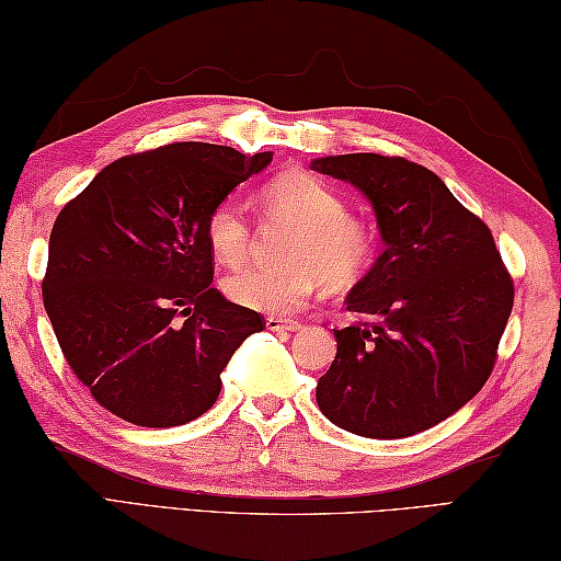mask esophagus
Returning a JSON list of instances; mask_svg holds the SVG:
<instances>
[{
	"instance_id": "obj_1",
	"label": "esophagus",
	"mask_w": 561,
	"mask_h": 561,
	"mask_svg": "<svg viewBox=\"0 0 561 561\" xmlns=\"http://www.w3.org/2000/svg\"><path fill=\"white\" fill-rule=\"evenodd\" d=\"M266 327L271 332H298L302 324L295 320H283V317H266Z\"/></svg>"
}]
</instances>
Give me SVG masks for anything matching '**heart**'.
Returning <instances> with one entry per match:
<instances>
[{
  "label": "heart",
  "instance_id": "heart-1",
  "mask_svg": "<svg viewBox=\"0 0 561 561\" xmlns=\"http://www.w3.org/2000/svg\"><path fill=\"white\" fill-rule=\"evenodd\" d=\"M263 205L273 219L298 227L288 249L290 268L251 266L231 273L225 290L247 310L290 314L310 300L324 278L344 288L364 276L374 263L376 234L366 221L348 217L342 195L310 173H288L263 187ZM205 239L215 259L239 266L251 253L253 227L241 199L221 197L207 213Z\"/></svg>",
  "mask_w": 561,
  "mask_h": 561
}]
</instances>
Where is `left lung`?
I'll return each instance as SVG.
<instances>
[{
  "label": "left lung",
  "instance_id": "8db88e82",
  "mask_svg": "<svg viewBox=\"0 0 561 561\" xmlns=\"http://www.w3.org/2000/svg\"><path fill=\"white\" fill-rule=\"evenodd\" d=\"M371 199L386 251L346 295L364 320L334 330L317 405L336 427L400 439L435 427L489 380L513 310L491 229L439 178L400 156L312 161Z\"/></svg>",
  "mask_w": 561,
  "mask_h": 561
}]
</instances>
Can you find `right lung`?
I'll list each match as a JSON object with an SVG mask.
<instances>
[{
    "label": "right lung",
    "instance_id": "1",
    "mask_svg": "<svg viewBox=\"0 0 561 561\" xmlns=\"http://www.w3.org/2000/svg\"><path fill=\"white\" fill-rule=\"evenodd\" d=\"M273 153L168 144L124 156L60 209L44 305L72 374L139 427H175L215 405L219 374L263 314L213 288L207 213Z\"/></svg>",
    "mask_w": 561,
    "mask_h": 561
}]
</instances>
